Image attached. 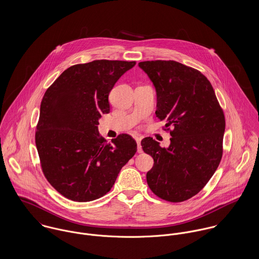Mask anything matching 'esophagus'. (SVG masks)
Returning a JSON list of instances; mask_svg holds the SVG:
<instances>
[{"instance_id": "obj_1", "label": "esophagus", "mask_w": 259, "mask_h": 259, "mask_svg": "<svg viewBox=\"0 0 259 259\" xmlns=\"http://www.w3.org/2000/svg\"><path fill=\"white\" fill-rule=\"evenodd\" d=\"M135 140H136V142H137V144H138V152L139 153H142L143 152V148H142V146H141V141H142V137H135Z\"/></svg>"}]
</instances>
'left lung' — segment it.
I'll use <instances>...</instances> for the list:
<instances>
[{
	"label": "left lung",
	"instance_id": "obj_1",
	"mask_svg": "<svg viewBox=\"0 0 259 259\" xmlns=\"http://www.w3.org/2000/svg\"><path fill=\"white\" fill-rule=\"evenodd\" d=\"M139 66L155 87V114L171 136L167 148L152 138L142 141L144 151L153 158L147 182L161 199L182 202L197 194L220 165L224 113L211 83L199 71L175 61H146Z\"/></svg>",
	"mask_w": 259,
	"mask_h": 259
}]
</instances>
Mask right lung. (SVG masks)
<instances>
[{
	"mask_svg": "<svg viewBox=\"0 0 259 259\" xmlns=\"http://www.w3.org/2000/svg\"><path fill=\"white\" fill-rule=\"evenodd\" d=\"M136 61L96 60L70 67L48 88L40 103L36 146L47 181L65 197L85 202L111 190L138 146L127 134L111 143L99 133L109 95Z\"/></svg>",
	"mask_w": 259,
	"mask_h": 259,
	"instance_id": "add662e5",
	"label": "right lung"
}]
</instances>
